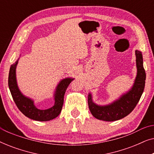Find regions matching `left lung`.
<instances>
[{"label":"left lung","instance_id":"8db88e82","mask_svg":"<svg viewBox=\"0 0 154 154\" xmlns=\"http://www.w3.org/2000/svg\"><path fill=\"white\" fill-rule=\"evenodd\" d=\"M137 75L133 85L123 93L119 99L110 104L98 105L93 102L92 94H88V102L90 111L97 119L104 121H115L120 120L132 111L137 104L144 92L146 80V73L143 66L142 52L135 50Z\"/></svg>","mask_w":154,"mask_h":154}]
</instances>
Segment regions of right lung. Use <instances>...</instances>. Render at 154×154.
Listing matches in <instances>:
<instances>
[{
  "instance_id": "obj_1",
  "label": "right lung",
  "mask_w": 154,
  "mask_h": 154,
  "mask_svg": "<svg viewBox=\"0 0 154 154\" xmlns=\"http://www.w3.org/2000/svg\"><path fill=\"white\" fill-rule=\"evenodd\" d=\"M19 59L10 66L8 77V86L17 106L24 116L34 121H48L55 119L60 115L62 111L65 92L69 84L74 79L68 77L61 80L54 91V104L53 106L47 109H39L35 106L33 100L24 95L18 87L16 77V68Z\"/></svg>"
}]
</instances>
